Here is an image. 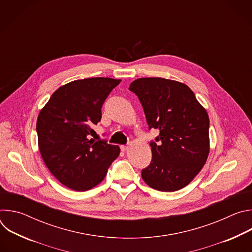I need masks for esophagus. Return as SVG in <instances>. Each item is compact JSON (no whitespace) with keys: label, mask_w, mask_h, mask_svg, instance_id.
I'll return each instance as SVG.
<instances>
[{"label":"esophagus","mask_w":252,"mask_h":252,"mask_svg":"<svg viewBox=\"0 0 252 252\" xmlns=\"http://www.w3.org/2000/svg\"><path fill=\"white\" fill-rule=\"evenodd\" d=\"M127 149H128V146H121V150H122L123 152L127 151Z\"/></svg>","instance_id":"obj_1"}]
</instances>
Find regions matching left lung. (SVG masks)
I'll use <instances>...</instances> for the list:
<instances>
[{
    "mask_svg": "<svg viewBox=\"0 0 252 252\" xmlns=\"http://www.w3.org/2000/svg\"><path fill=\"white\" fill-rule=\"evenodd\" d=\"M129 91L143 107L149 128L159 129L151 141L153 158L141 177L159 191L187 187L201 170L209 154V119L185 84L162 78L133 81Z\"/></svg>",
    "mask_w": 252,
    "mask_h": 252,
    "instance_id": "8db88e82",
    "label": "left lung"
}]
</instances>
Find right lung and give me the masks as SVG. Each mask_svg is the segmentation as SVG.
Returning <instances> with one entry per match:
<instances>
[{
  "instance_id": "1",
  "label": "right lung",
  "mask_w": 252,
  "mask_h": 252,
  "mask_svg": "<svg viewBox=\"0 0 252 252\" xmlns=\"http://www.w3.org/2000/svg\"><path fill=\"white\" fill-rule=\"evenodd\" d=\"M120 83L111 78L70 82L52 94L39 114L35 129L41 156L70 189L86 191L97 186L120 155L118 146L92 138L105 98Z\"/></svg>"
}]
</instances>
